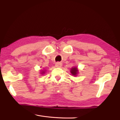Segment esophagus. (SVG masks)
<instances>
[{
    "instance_id": "34e87169",
    "label": "esophagus",
    "mask_w": 120,
    "mask_h": 120,
    "mask_svg": "<svg viewBox=\"0 0 120 120\" xmlns=\"http://www.w3.org/2000/svg\"><path fill=\"white\" fill-rule=\"evenodd\" d=\"M55 67L56 68H61L62 67V63L60 62H57L55 64Z\"/></svg>"
}]
</instances>
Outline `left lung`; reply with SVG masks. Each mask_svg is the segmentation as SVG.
Segmentation results:
<instances>
[{
	"label": "left lung",
	"mask_w": 120,
	"mask_h": 120,
	"mask_svg": "<svg viewBox=\"0 0 120 120\" xmlns=\"http://www.w3.org/2000/svg\"><path fill=\"white\" fill-rule=\"evenodd\" d=\"M71 73L72 74V75L73 76H76L77 75V74L78 73V70L77 67H74L72 68L71 69Z\"/></svg>",
	"instance_id": "obj_1"
}]
</instances>
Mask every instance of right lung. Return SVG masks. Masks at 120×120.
<instances>
[{"mask_svg":"<svg viewBox=\"0 0 120 120\" xmlns=\"http://www.w3.org/2000/svg\"><path fill=\"white\" fill-rule=\"evenodd\" d=\"M45 71H44V70H41V74H44L45 73Z\"/></svg>","mask_w":120,"mask_h":120,"instance_id":"right-lung-1","label":"right lung"}]
</instances>
